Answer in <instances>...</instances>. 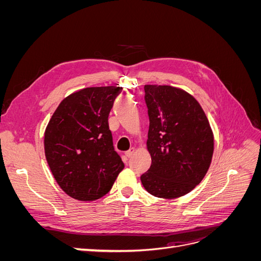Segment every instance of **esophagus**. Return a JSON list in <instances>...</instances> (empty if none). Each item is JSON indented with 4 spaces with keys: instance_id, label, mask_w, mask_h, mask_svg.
<instances>
[{
    "instance_id": "esophagus-1",
    "label": "esophagus",
    "mask_w": 261,
    "mask_h": 261,
    "mask_svg": "<svg viewBox=\"0 0 261 261\" xmlns=\"http://www.w3.org/2000/svg\"><path fill=\"white\" fill-rule=\"evenodd\" d=\"M134 151H135V148H134V147H130V148H129V150H127V151L125 152V155L127 156V158H129V156H132V155H133Z\"/></svg>"
}]
</instances>
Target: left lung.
Returning <instances> with one entry per match:
<instances>
[{
	"mask_svg": "<svg viewBox=\"0 0 261 261\" xmlns=\"http://www.w3.org/2000/svg\"><path fill=\"white\" fill-rule=\"evenodd\" d=\"M151 165L140 176L148 193L173 199L198 185L210 167L213 134L192 94L172 86H145Z\"/></svg>",
	"mask_w": 261,
	"mask_h": 261,
	"instance_id": "left-lung-1",
	"label": "left lung"
}]
</instances>
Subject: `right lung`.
Masks as SVG:
<instances>
[{"label": "right lung", "instance_id": "obj_1", "mask_svg": "<svg viewBox=\"0 0 261 261\" xmlns=\"http://www.w3.org/2000/svg\"><path fill=\"white\" fill-rule=\"evenodd\" d=\"M121 91L115 86L90 87L69 94L46 126V161L59 186L72 198H101L124 169L108 122Z\"/></svg>", "mask_w": 261, "mask_h": 261}]
</instances>
